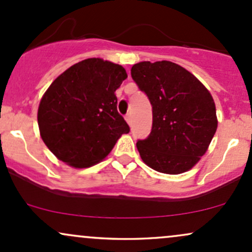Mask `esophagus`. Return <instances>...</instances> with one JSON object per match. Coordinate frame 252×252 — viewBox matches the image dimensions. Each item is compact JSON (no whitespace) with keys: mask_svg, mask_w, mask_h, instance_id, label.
<instances>
[{"mask_svg":"<svg viewBox=\"0 0 252 252\" xmlns=\"http://www.w3.org/2000/svg\"><path fill=\"white\" fill-rule=\"evenodd\" d=\"M126 121L128 122V124H131V113H128V115L126 116Z\"/></svg>","mask_w":252,"mask_h":252,"instance_id":"34e87169","label":"esophagus"}]
</instances>
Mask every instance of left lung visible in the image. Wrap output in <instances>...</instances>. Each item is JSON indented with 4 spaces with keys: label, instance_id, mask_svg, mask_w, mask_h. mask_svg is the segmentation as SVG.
I'll list each match as a JSON object with an SVG mask.
<instances>
[{
    "label": "left lung",
    "instance_id": "1",
    "mask_svg": "<svg viewBox=\"0 0 252 252\" xmlns=\"http://www.w3.org/2000/svg\"><path fill=\"white\" fill-rule=\"evenodd\" d=\"M131 77L147 94L153 112L151 134L136 143L141 159L158 172H187L217 131L212 94L197 77L170 61L136 63Z\"/></svg>",
    "mask_w": 252,
    "mask_h": 252
}]
</instances>
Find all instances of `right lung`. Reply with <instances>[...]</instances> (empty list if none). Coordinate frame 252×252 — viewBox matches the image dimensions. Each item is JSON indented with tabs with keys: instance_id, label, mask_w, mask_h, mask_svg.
<instances>
[{
	"instance_id": "add662e5",
	"label": "right lung",
	"mask_w": 252,
	"mask_h": 252,
	"mask_svg": "<svg viewBox=\"0 0 252 252\" xmlns=\"http://www.w3.org/2000/svg\"><path fill=\"white\" fill-rule=\"evenodd\" d=\"M128 75L120 64L87 59L50 85L38 107L40 136L65 164L90 167L112 151L130 128L117 111L115 92Z\"/></svg>"
}]
</instances>
